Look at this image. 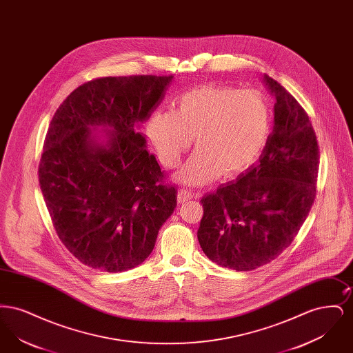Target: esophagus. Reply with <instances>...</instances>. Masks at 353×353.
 Instances as JSON below:
<instances>
[{
  "label": "esophagus",
  "mask_w": 353,
  "mask_h": 353,
  "mask_svg": "<svg viewBox=\"0 0 353 353\" xmlns=\"http://www.w3.org/2000/svg\"><path fill=\"white\" fill-rule=\"evenodd\" d=\"M192 199H193V193L192 192H189L186 189H180V192H179V201L185 202L188 201V200H192Z\"/></svg>",
  "instance_id": "obj_1"
}]
</instances>
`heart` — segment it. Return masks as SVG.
<instances>
[{"instance_id": "obj_1", "label": "heart", "mask_w": 353, "mask_h": 353, "mask_svg": "<svg viewBox=\"0 0 353 353\" xmlns=\"http://www.w3.org/2000/svg\"><path fill=\"white\" fill-rule=\"evenodd\" d=\"M271 130V107L262 94L234 87L205 84L183 94L173 111L156 108L145 131L161 164L179 165L196 137L197 150L176 179L205 185L223 174L250 168L263 151Z\"/></svg>"}]
</instances>
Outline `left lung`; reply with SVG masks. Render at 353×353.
Returning <instances> with one entry per match:
<instances>
[{"label": "left lung", "mask_w": 353, "mask_h": 353, "mask_svg": "<svg viewBox=\"0 0 353 353\" xmlns=\"http://www.w3.org/2000/svg\"><path fill=\"white\" fill-rule=\"evenodd\" d=\"M275 98L272 132L258 163L201 199L202 252L222 268L258 269L294 241L315 200L319 145L302 105L263 75Z\"/></svg>", "instance_id": "obj_1"}]
</instances>
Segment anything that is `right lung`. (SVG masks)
<instances>
[{
	"mask_svg": "<svg viewBox=\"0 0 353 353\" xmlns=\"http://www.w3.org/2000/svg\"><path fill=\"white\" fill-rule=\"evenodd\" d=\"M173 75L107 77L79 85L51 120L39 185L58 236L92 269L141 265L177 205L147 151L141 123L163 101Z\"/></svg>",
	"mask_w": 353,
	"mask_h": 353,
	"instance_id": "1",
	"label": "right lung"
}]
</instances>
